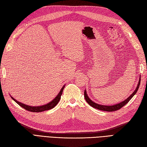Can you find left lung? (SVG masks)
Masks as SVG:
<instances>
[{"instance_id":"left-lung-1","label":"left lung","mask_w":147,"mask_h":147,"mask_svg":"<svg viewBox=\"0 0 147 147\" xmlns=\"http://www.w3.org/2000/svg\"><path fill=\"white\" fill-rule=\"evenodd\" d=\"M141 79L140 78V80H139L138 81V83L137 85V87L135 89V91H134V92L131 94L128 97L127 99H125V100L122 101V102H120L119 104H117L115 105H112V106H104V105H100V104H97L94 102H93V101L89 99V97L88 96L87 94V92H86V91L85 90L84 91V97H85V99L86 100V102H87L90 106H92V107L97 109L98 110H100V111H108V112H112V111H117L120 109H121L122 107H123L126 104H127L128 102H129V100L132 98L133 96L136 94V92H137L138 88H139V86H140V80Z\"/></svg>"}]
</instances>
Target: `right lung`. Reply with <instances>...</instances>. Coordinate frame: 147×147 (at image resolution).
Here are the masks:
<instances>
[{"instance_id": "right-lung-1", "label": "right lung", "mask_w": 147, "mask_h": 147, "mask_svg": "<svg viewBox=\"0 0 147 147\" xmlns=\"http://www.w3.org/2000/svg\"><path fill=\"white\" fill-rule=\"evenodd\" d=\"M65 85H64L63 87L61 88V91H59V92L58 93V94L57 95V96H56L55 98L51 100L50 102L48 103L47 104L43 105V106H28V105L24 104L23 103H21L20 102H18L17 100L15 99L13 97L11 96V98H12L15 102L16 103H17L20 106H21L22 107H23L25 109H26L28 111H30V112H43V111H48L51 109L53 107H55L57 104L58 103V102L59 101L60 99H61V96L62 95V92L63 91L64 88H65Z\"/></svg>"}]
</instances>
